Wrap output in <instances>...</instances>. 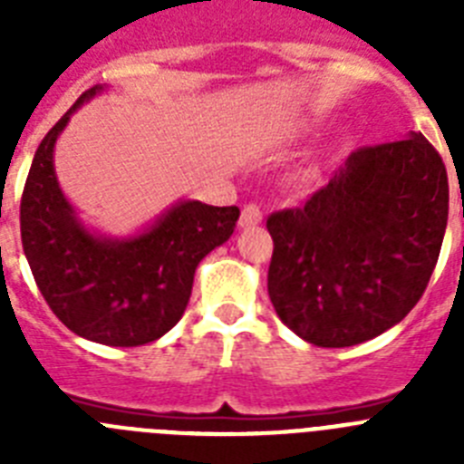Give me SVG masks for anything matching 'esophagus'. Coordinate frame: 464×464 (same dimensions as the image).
<instances>
[{
    "label": "esophagus",
    "mask_w": 464,
    "mask_h": 464,
    "mask_svg": "<svg viewBox=\"0 0 464 464\" xmlns=\"http://www.w3.org/2000/svg\"><path fill=\"white\" fill-rule=\"evenodd\" d=\"M262 223V211L257 204H246L244 211H241V218H239V227H256V225Z\"/></svg>",
    "instance_id": "1"
}]
</instances>
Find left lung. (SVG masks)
<instances>
[{"label": "left lung", "mask_w": 464, "mask_h": 464, "mask_svg": "<svg viewBox=\"0 0 464 464\" xmlns=\"http://www.w3.org/2000/svg\"><path fill=\"white\" fill-rule=\"evenodd\" d=\"M449 220V176L420 132L348 155L302 208L272 213L267 288L304 342L355 346L416 306Z\"/></svg>", "instance_id": "left-lung-1"}]
</instances>
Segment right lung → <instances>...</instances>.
Listing matches in <instances>:
<instances>
[{
    "label": "right lung",
    "instance_id": "add662e5",
    "mask_svg": "<svg viewBox=\"0 0 464 464\" xmlns=\"http://www.w3.org/2000/svg\"><path fill=\"white\" fill-rule=\"evenodd\" d=\"M106 85L85 90L36 149L20 202L23 251L53 314L79 337L141 346L181 321L197 265L232 237L237 207L179 199L134 235H102L81 220L55 174V143Z\"/></svg>",
    "mask_w": 464,
    "mask_h": 464
}]
</instances>
